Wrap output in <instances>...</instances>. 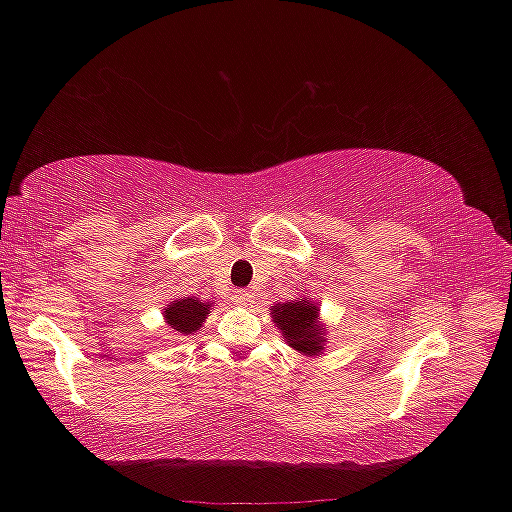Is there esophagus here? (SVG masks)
Returning <instances> with one entry per match:
<instances>
[{
    "instance_id": "esophagus-1",
    "label": "esophagus",
    "mask_w": 512,
    "mask_h": 512,
    "mask_svg": "<svg viewBox=\"0 0 512 512\" xmlns=\"http://www.w3.org/2000/svg\"><path fill=\"white\" fill-rule=\"evenodd\" d=\"M232 302H235V305H250V302H253V293L246 289H237L232 293Z\"/></svg>"
}]
</instances>
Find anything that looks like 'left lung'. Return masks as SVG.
<instances>
[{
	"instance_id": "1",
	"label": "left lung",
	"mask_w": 512,
	"mask_h": 512,
	"mask_svg": "<svg viewBox=\"0 0 512 512\" xmlns=\"http://www.w3.org/2000/svg\"><path fill=\"white\" fill-rule=\"evenodd\" d=\"M271 318L289 348L305 354V357H318L325 352L327 327L320 320L318 302H311L309 296L275 302L271 307Z\"/></svg>"
}]
</instances>
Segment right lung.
<instances>
[{"mask_svg": "<svg viewBox=\"0 0 512 512\" xmlns=\"http://www.w3.org/2000/svg\"><path fill=\"white\" fill-rule=\"evenodd\" d=\"M216 302H205L198 298H176L164 307V323L178 336H189L203 327L205 318Z\"/></svg>", "mask_w": 512, "mask_h": 512, "instance_id": "obj_1", "label": "right lung"}]
</instances>
